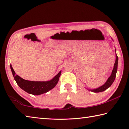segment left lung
<instances>
[{"mask_svg":"<svg viewBox=\"0 0 129 129\" xmlns=\"http://www.w3.org/2000/svg\"><path fill=\"white\" fill-rule=\"evenodd\" d=\"M116 61L115 63H114V68L113 71H112L111 76H110L108 79L107 81L105 82L104 85H103L101 87H100L99 88H98L96 89H94V90H91V91H92L93 92H102V91H104L105 90H106L108 88H109L110 86L112 85V84L113 83V82L115 79L116 76V73L117 71V65H118V56L117 55H116Z\"/></svg>","mask_w":129,"mask_h":129,"instance_id":"obj_1","label":"left lung"}]
</instances>
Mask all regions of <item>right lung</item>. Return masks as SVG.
<instances>
[{
	"mask_svg": "<svg viewBox=\"0 0 129 129\" xmlns=\"http://www.w3.org/2000/svg\"><path fill=\"white\" fill-rule=\"evenodd\" d=\"M10 67L15 80L19 87L27 93L35 95H39L46 93L55 87L57 85L61 74V72H60L54 78L49 81H30L25 80L21 78L17 74H15V72L12 65Z\"/></svg>",
	"mask_w": 129,
	"mask_h": 129,
	"instance_id": "right-lung-1",
	"label": "right lung"
}]
</instances>
